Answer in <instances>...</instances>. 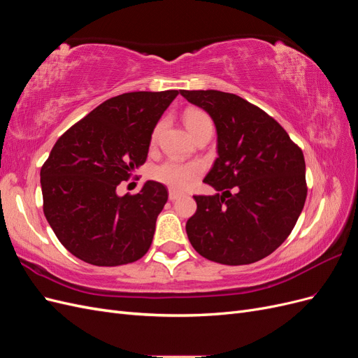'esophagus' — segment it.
<instances>
[{
    "label": "esophagus",
    "mask_w": 358,
    "mask_h": 358,
    "mask_svg": "<svg viewBox=\"0 0 358 358\" xmlns=\"http://www.w3.org/2000/svg\"><path fill=\"white\" fill-rule=\"evenodd\" d=\"M180 196H182V192H180V191H176V189H169V199H170L171 201L178 200Z\"/></svg>",
    "instance_id": "esophagus-1"
}]
</instances>
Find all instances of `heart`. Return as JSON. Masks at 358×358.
<instances>
[{"instance_id":"b5f03b06","label":"heart","mask_w":358,"mask_h":358,"mask_svg":"<svg viewBox=\"0 0 358 358\" xmlns=\"http://www.w3.org/2000/svg\"><path fill=\"white\" fill-rule=\"evenodd\" d=\"M183 122H185L188 131L196 138L204 131H213V122L210 116L197 107H188L183 112ZM161 124H158L152 133V140L157 138ZM201 173V166L197 162H182L178 159H166L161 164L155 166L150 171L154 180L164 183L173 189H182L188 187Z\"/></svg>"}]
</instances>
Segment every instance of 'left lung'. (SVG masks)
<instances>
[{"label": "left lung", "instance_id": "left-lung-1", "mask_svg": "<svg viewBox=\"0 0 358 358\" xmlns=\"http://www.w3.org/2000/svg\"><path fill=\"white\" fill-rule=\"evenodd\" d=\"M218 133V158L204 178L215 196H194L188 239L210 262L243 266L263 259L294 229L308 196L301 149L275 119L242 96L185 91Z\"/></svg>", "mask_w": 358, "mask_h": 358}]
</instances>
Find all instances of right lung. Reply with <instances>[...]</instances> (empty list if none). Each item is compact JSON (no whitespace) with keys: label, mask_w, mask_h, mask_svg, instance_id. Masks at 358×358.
I'll return each mask as SVG.
<instances>
[{"label":"right lung","mask_w":358,"mask_h":358,"mask_svg":"<svg viewBox=\"0 0 358 358\" xmlns=\"http://www.w3.org/2000/svg\"><path fill=\"white\" fill-rule=\"evenodd\" d=\"M179 91L127 92L95 107L64 133L40 171L43 212L74 257L94 266H122L150 248L169 192L148 180L119 197L116 187L145 164L150 137Z\"/></svg>","instance_id":"add662e5"}]
</instances>
